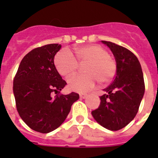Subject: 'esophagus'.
<instances>
[{"mask_svg": "<svg viewBox=\"0 0 158 158\" xmlns=\"http://www.w3.org/2000/svg\"><path fill=\"white\" fill-rule=\"evenodd\" d=\"M80 97L81 98H83V99L86 98V97H87V94H86V93H81Z\"/></svg>", "mask_w": 158, "mask_h": 158, "instance_id": "1", "label": "esophagus"}]
</instances>
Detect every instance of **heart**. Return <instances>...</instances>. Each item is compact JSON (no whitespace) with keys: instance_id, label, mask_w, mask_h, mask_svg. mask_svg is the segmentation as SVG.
Segmentation results:
<instances>
[{"instance_id":"1","label":"heart","mask_w":158,"mask_h":158,"mask_svg":"<svg viewBox=\"0 0 158 158\" xmlns=\"http://www.w3.org/2000/svg\"><path fill=\"white\" fill-rule=\"evenodd\" d=\"M74 55L68 50H62L54 57V65L61 76L69 77L76 73L78 63L88 62L85 67L86 74L76 75L68 80V85L73 91L85 93L93 89L99 81L107 84L116 73V61L105 48L100 45H87L74 50Z\"/></svg>"}]
</instances>
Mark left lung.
Segmentation results:
<instances>
[{
    "instance_id": "left-lung-1",
    "label": "left lung",
    "mask_w": 158,
    "mask_h": 158,
    "mask_svg": "<svg viewBox=\"0 0 158 158\" xmlns=\"http://www.w3.org/2000/svg\"><path fill=\"white\" fill-rule=\"evenodd\" d=\"M102 43L109 47L117 64L115 77L100 104L92 111L93 118L102 127L110 131H118L133 120L139 111L145 93L143 73L139 59L128 49L108 41Z\"/></svg>"
}]
</instances>
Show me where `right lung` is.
<instances>
[{"label": "right lung", "instance_id": "add662e5", "mask_svg": "<svg viewBox=\"0 0 158 158\" xmlns=\"http://www.w3.org/2000/svg\"><path fill=\"white\" fill-rule=\"evenodd\" d=\"M60 44L33 49L23 57L13 80V93L19 116L31 129L47 134L65 121L79 94L60 93L66 85L54 63ZM54 92L57 95L52 96Z\"/></svg>", "mask_w": 158, "mask_h": 158}]
</instances>
